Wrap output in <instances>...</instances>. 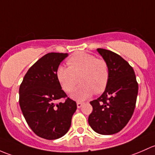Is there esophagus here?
I'll return each instance as SVG.
<instances>
[{
    "mask_svg": "<svg viewBox=\"0 0 155 155\" xmlns=\"http://www.w3.org/2000/svg\"><path fill=\"white\" fill-rule=\"evenodd\" d=\"M83 104H84V103H82V102H77L78 108H81V107H82Z\"/></svg>",
    "mask_w": 155,
    "mask_h": 155,
    "instance_id": "34e87169",
    "label": "esophagus"
}]
</instances>
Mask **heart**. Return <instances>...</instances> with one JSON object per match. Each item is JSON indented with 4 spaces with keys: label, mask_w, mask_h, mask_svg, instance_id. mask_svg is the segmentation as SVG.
I'll use <instances>...</instances> for the list:
<instances>
[{
    "label": "heart",
    "mask_w": 155,
    "mask_h": 155,
    "mask_svg": "<svg viewBox=\"0 0 155 155\" xmlns=\"http://www.w3.org/2000/svg\"><path fill=\"white\" fill-rule=\"evenodd\" d=\"M68 67L60 66L57 69V78L62 88L71 95L76 101H84L95 92L98 94L106 88L109 79V69L106 62L97 59L92 54L78 52L73 54L67 61ZM80 77V78H78Z\"/></svg>",
    "instance_id": "heart-1"
}]
</instances>
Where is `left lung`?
<instances>
[{
	"instance_id": "obj_1",
	"label": "left lung",
	"mask_w": 155,
	"mask_h": 155,
	"mask_svg": "<svg viewBox=\"0 0 155 155\" xmlns=\"http://www.w3.org/2000/svg\"><path fill=\"white\" fill-rule=\"evenodd\" d=\"M97 51L107 64L109 79L103 94L90 101L93 110L88 122L99 134H114L127 125L133 115L138 84L133 68L119 54L103 48Z\"/></svg>"
}]
</instances>
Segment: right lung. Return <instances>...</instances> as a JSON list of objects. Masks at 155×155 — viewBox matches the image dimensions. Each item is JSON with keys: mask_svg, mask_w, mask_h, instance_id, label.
I'll list each match as a JSON object with an SVG mask.
<instances>
[{"mask_svg": "<svg viewBox=\"0 0 155 155\" xmlns=\"http://www.w3.org/2000/svg\"><path fill=\"white\" fill-rule=\"evenodd\" d=\"M68 54L48 53L33 65L19 88V104L27 123L37 136L57 140L68 131L77 110L74 101H55L67 96L57 78V69Z\"/></svg>", "mask_w": 155, "mask_h": 155, "instance_id": "1", "label": "right lung"}]
</instances>
